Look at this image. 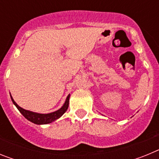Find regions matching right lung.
<instances>
[{"label":"right lung","instance_id":"right-lung-1","mask_svg":"<svg viewBox=\"0 0 159 159\" xmlns=\"http://www.w3.org/2000/svg\"><path fill=\"white\" fill-rule=\"evenodd\" d=\"M11 96V95H10ZM69 98L70 95H67V99H66L65 102H64V106L62 107L59 109L58 111L54 112H52V113L49 114H39L36 113V112H32L30 111H27L23 109L22 107L18 106L16 103V102L13 100L12 97L11 96V99H12V102L14 103V105L16 107L19 111L25 116L28 120H29L30 122L33 123H36V124H48V123H50L52 122L55 121L56 119H59L60 117L64 115L66 111L67 110L68 108V105H69Z\"/></svg>","mask_w":159,"mask_h":159}]
</instances>
